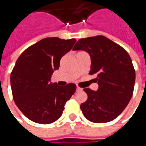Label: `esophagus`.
<instances>
[{"label": "esophagus", "instance_id": "34e87169", "mask_svg": "<svg viewBox=\"0 0 146 146\" xmlns=\"http://www.w3.org/2000/svg\"><path fill=\"white\" fill-rule=\"evenodd\" d=\"M82 89L80 88L79 86H77V91H82Z\"/></svg>", "mask_w": 146, "mask_h": 146}]
</instances>
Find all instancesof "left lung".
Instances as JSON below:
<instances>
[{
  "instance_id": "1",
  "label": "left lung",
  "mask_w": 146,
  "mask_h": 146,
  "mask_svg": "<svg viewBox=\"0 0 146 146\" xmlns=\"http://www.w3.org/2000/svg\"><path fill=\"white\" fill-rule=\"evenodd\" d=\"M73 50L86 51L91 58L90 75H96L97 91L85 88L86 101L80 105L88 120L108 123L119 116L131 101L135 71L127 52L108 38L98 35L81 38Z\"/></svg>"
}]
</instances>
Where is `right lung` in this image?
<instances>
[{"instance_id": "add662e5", "label": "right lung", "mask_w": 146, "mask_h": 146, "mask_svg": "<svg viewBox=\"0 0 146 146\" xmlns=\"http://www.w3.org/2000/svg\"><path fill=\"white\" fill-rule=\"evenodd\" d=\"M76 42L46 38L31 45L17 59L11 73V87L15 104L30 120L52 123L61 116L66 102L76 90V85L59 86L51 83V75L58 70L63 56Z\"/></svg>"}]
</instances>
